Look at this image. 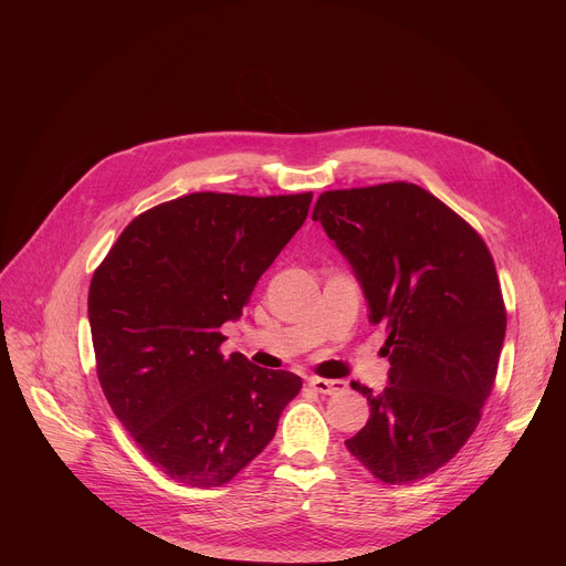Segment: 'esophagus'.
<instances>
[{
    "instance_id": "1",
    "label": "esophagus",
    "mask_w": 566,
    "mask_h": 566,
    "mask_svg": "<svg viewBox=\"0 0 566 566\" xmlns=\"http://www.w3.org/2000/svg\"><path fill=\"white\" fill-rule=\"evenodd\" d=\"M308 387L319 391V394H336V391H343L347 387L345 380H329V378H308Z\"/></svg>"
}]
</instances>
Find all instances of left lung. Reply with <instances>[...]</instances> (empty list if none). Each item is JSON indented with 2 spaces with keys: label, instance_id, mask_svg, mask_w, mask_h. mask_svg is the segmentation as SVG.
Returning <instances> with one entry per match:
<instances>
[{
  "label": "left lung",
  "instance_id": "left-lung-1",
  "mask_svg": "<svg viewBox=\"0 0 566 566\" xmlns=\"http://www.w3.org/2000/svg\"><path fill=\"white\" fill-rule=\"evenodd\" d=\"M385 325L389 385L345 441L382 483H412L446 465L474 432L506 336V306L481 234L421 186L394 181L322 192L313 208Z\"/></svg>",
  "mask_w": 566,
  "mask_h": 566
}]
</instances>
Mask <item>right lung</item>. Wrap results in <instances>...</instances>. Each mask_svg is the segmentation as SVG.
Segmentation results:
<instances>
[{
  "label": "right lung",
  "mask_w": 566,
  "mask_h": 566,
  "mask_svg": "<svg viewBox=\"0 0 566 566\" xmlns=\"http://www.w3.org/2000/svg\"><path fill=\"white\" fill-rule=\"evenodd\" d=\"M313 195L192 192L120 232L90 286L105 398L143 454L179 483L217 489L275 437L302 378L219 352Z\"/></svg>",
  "instance_id": "obj_1"
}]
</instances>
